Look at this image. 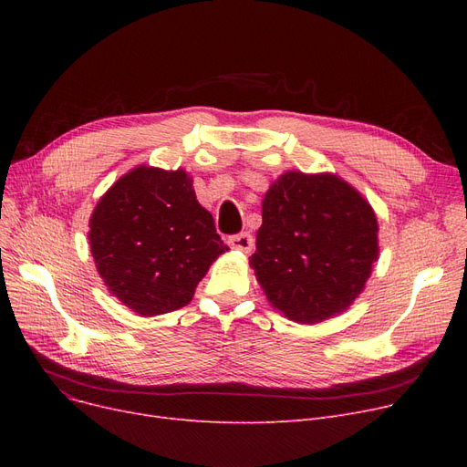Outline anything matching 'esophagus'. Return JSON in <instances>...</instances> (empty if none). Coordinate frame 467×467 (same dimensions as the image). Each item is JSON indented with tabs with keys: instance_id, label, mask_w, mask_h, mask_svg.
Instances as JSON below:
<instances>
[{
	"instance_id": "esophagus-1",
	"label": "esophagus",
	"mask_w": 467,
	"mask_h": 467,
	"mask_svg": "<svg viewBox=\"0 0 467 467\" xmlns=\"http://www.w3.org/2000/svg\"><path fill=\"white\" fill-rule=\"evenodd\" d=\"M229 246L236 252H244L248 254L254 248V236L250 233H240V234H233L229 236Z\"/></svg>"
}]
</instances>
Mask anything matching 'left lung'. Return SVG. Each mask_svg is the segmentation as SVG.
Segmentation results:
<instances>
[{"instance_id": "1", "label": "left lung", "mask_w": 467, "mask_h": 467, "mask_svg": "<svg viewBox=\"0 0 467 467\" xmlns=\"http://www.w3.org/2000/svg\"><path fill=\"white\" fill-rule=\"evenodd\" d=\"M250 266L275 310L297 324L347 312L379 259L373 206L331 171L287 170L263 199Z\"/></svg>"}]
</instances>
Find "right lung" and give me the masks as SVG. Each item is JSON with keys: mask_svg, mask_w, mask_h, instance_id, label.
I'll list each match as a JSON object with an SVG mask.
<instances>
[{"mask_svg": "<svg viewBox=\"0 0 467 467\" xmlns=\"http://www.w3.org/2000/svg\"><path fill=\"white\" fill-rule=\"evenodd\" d=\"M88 229L108 291L143 317L189 305L212 263L229 252L183 168H132L100 196Z\"/></svg>", "mask_w": 467, "mask_h": 467, "instance_id": "right-lung-1", "label": "right lung"}]
</instances>
